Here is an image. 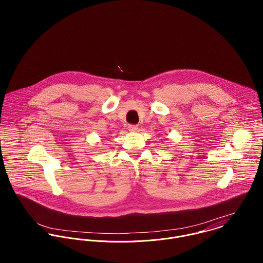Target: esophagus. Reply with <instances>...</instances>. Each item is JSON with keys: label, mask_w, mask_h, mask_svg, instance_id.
<instances>
[{"label": "esophagus", "mask_w": 263, "mask_h": 263, "mask_svg": "<svg viewBox=\"0 0 263 263\" xmlns=\"http://www.w3.org/2000/svg\"><path fill=\"white\" fill-rule=\"evenodd\" d=\"M127 128H128V130H129L130 133H136V132H138L139 126H138V125H128Z\"/></svg>", "instance_id": "obj_1"}]
</instances>
